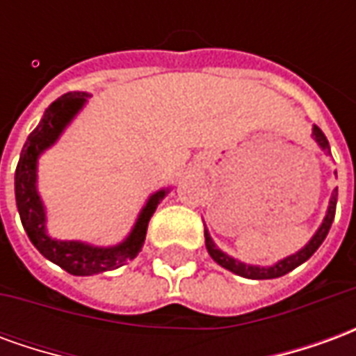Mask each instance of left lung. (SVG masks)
<instances>
[{
	"label": "left lung",
	"instance_id": "8db88e82",
	"mask_svg": "<svg viewBox=\"0 0 356 356\" xmlns=\"http://www.w3.org/2000/svg\"><path fill=\"white\" fill-rule=\"evenodd\" d=\"M313 139L318 143V147L322 150H326L330 154V145L326 135L322 133V129L318 125H313ZM336 204H337V188L332 193V198H330L328 211H326V217L322 219V225L318 227V231L314 232L313 238L309 240L305 244V248H301L296 254L284 257L275 265L270 267H259V265H248V263H242L238 259H234L231 255H227L225 252H221L219 248L216 246V242L209 236L208 229H204V236H206V248H208V254L211 255V259L216 263H219L221 267L231 270L234 275L244 276V278H252V280H267V278H278V276L288 275L290 270H293L296 267H299L301 263H305L311 255L321 248V244L324 242V238L328 236L330 227H332V221H334V216H336Z\"/></svg>",
	"mask_w": 356,
	"mask_h": 356
}]
</instances>
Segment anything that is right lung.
Instances as JSON below:
<instances>
[{"mask_svg": "<svg viewBox=\"0 0 356 356\" xmlns=\"http://www.w3.org/2000/svg\"><path fill=\"white\" fill-rule=\"evenodd\" d=\"M88 97V93L76 91V93L63 95L55 102H51L40 125L28 135L15 171V198L28 238L45 259H49L74 276L99 275L104 270H114L135 259L147 238L150 217L158 208V204L163 200V196L170 193V188H162L152 194L145 204V208L140 209L129 236L116 246L102 248L80 240L51 238L45 229V221H47L45 206L38 193V158L43 150H47L57 143L66 125L83 108Z\"/></svg>", "mask_w": 356, "mask_h": 356, "instance_id": "add662e5", "label": "right lung"}]
</instances>
